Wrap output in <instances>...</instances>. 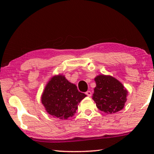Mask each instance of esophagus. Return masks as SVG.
Segmentation results:
<instances>
[{
  "label": "esophagus",
  "instance_id": "1",
  "mask_svg": "<svg viewBox=\"0 0 154 154\" xmlns=\"http://www.w3.org/2000/svg\"><path fill=\"white\" fill-rule=\"evenodd\" d=\"M85 94L88 96H91V95H92V92H91L90 91H87V92H85Z\"/></svg>",
  "mask_w": 154,
  "mask_h": 154
}]
</instances>
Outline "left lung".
I'll return each mask as SVG.
<instances>
[{"label": "left lung", "mask_w": 154, "mask_h": 154, "mask_svg": "<svg viewBox=\"0 0 154 154\" xmlns=\"http://www.w3.org/2000/svg\"><path fill=\"white\" fill-rule=\"evenodd\" d=\"M96 86L92 98L100 111L107 113H116L124 108L127 90L118 79L100 75L95 78Z\"/></svg>", "instance_id": "1"}]
</instances>
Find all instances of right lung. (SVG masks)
<instances>
[{"label":"right lung","mask_w":154,"mask_h":154,"mask_svg":"<svg viewBox=\"0 0 154 154\" xmlns=\"http://www.w3.org/2000/svg\"><path fill=\"white\" fill-rule=\"evenodd\" d=\"M86 95L64 76H54L47 84L41 97L46 111L54 118L66 119L75 113L77 106Z\"/></svg>","instance_id":"1"}]
</instances>
